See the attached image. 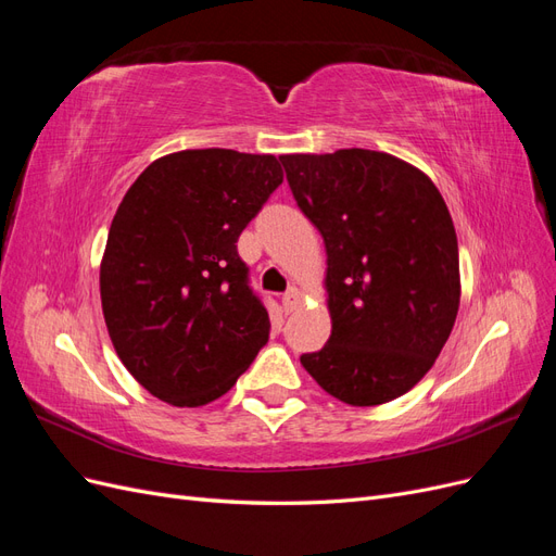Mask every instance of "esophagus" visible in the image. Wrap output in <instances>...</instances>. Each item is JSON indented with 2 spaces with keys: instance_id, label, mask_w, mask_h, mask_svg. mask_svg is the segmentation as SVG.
Returning a JSON list of instances; mask_svg holds the SVG:
<instances>
[{
  "instance_id": "1",
  "label": "esophagus",
  "mask_w": 556,
  "mask_h": 556,
  "mask_svg": "<svg viewBox=\"0 0 556 556\" xmlns=\"http://www.w3.org/2000/svg\"><path fill=\"white\" fill-rule=\"evenodd\" d=\"M299 304H301V294L296 288H290L282 294V311L285 313H294L299 308Z\"/></svg>"
}]
</instances>
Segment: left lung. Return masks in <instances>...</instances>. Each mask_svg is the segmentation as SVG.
Here are the masks:
<instances>
[{"label":"left lung","mask_w":556,"mask_h":556,"mask_svg":"<svg viewBox=\"0 0 556 556\" xmlns=\"http://www.w3.org/2000/svg\"><path fill=\"white\" fill-rule=\"evenodd\" d=\"M280 162L327 250L331 336L301 364L350 406L406 394L441 355L459 311L457 233L439 188L378 150Z\"/></svg>","instance_id":"obj_1"}]
</instances>
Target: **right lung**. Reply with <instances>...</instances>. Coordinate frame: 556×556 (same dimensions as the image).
<instances>
[{
  "label": "right lung",
  "instance_id": "obj_1",
  "mask_svg": "<svg viewBox=\"0 0 556 556\" xmlns=\"http://www.w3.org/2000/svg\"><path fill=\"white\" fill-rule=\"evenodd\" d=\"M280 182L274 155L204 148L155 160L123 197L99 290L117 357L153 396L204 406L266 345L237 241Z\"/></svg>",
  "mask_w": 556,
  "mask_h": 556
}]
</instances>
